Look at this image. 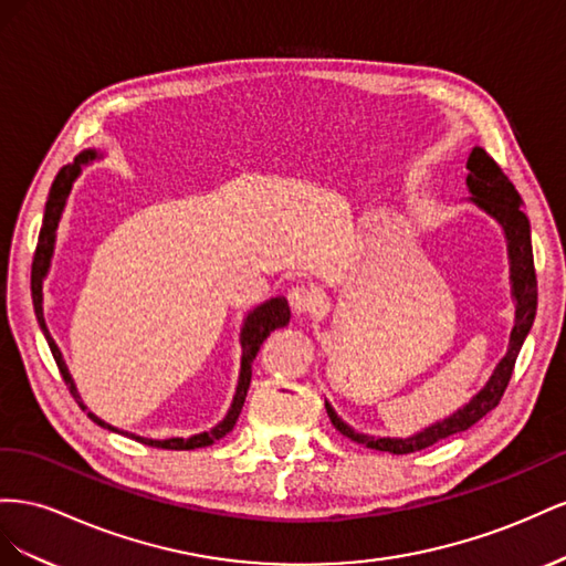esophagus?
I'll return each mask as SVG.
<instances>
[{
	"label": "esophagus",
	"mask_w": 566,
	"mask_h": 566,
	"mask_svg": "<svg viewBox=\"0 0 566 566\" xmlns=\"http://www.w3.org/2000/svg\"><path fill=\"white\" fill-rule=\"evenodd\" d=\"M315 294L311 292L308 286H294L292 292H289V305H292V311L296 315H305L315 308Z\"/></svg>",
	"instance_id": "1"
}]
</instances>
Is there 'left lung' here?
Returning a JSON list of instances; mask_svg holds the SVG:
<instances>
[{"label":"left lung","instance_id":"left-lung-1","mask_svg":"<svg viewBox=\"0 0 566 566\" xmlns=\"http://www.w3.org/2000/svg\"><path fill=\"white\" fill-rule=\"evenodd\" d=\"M467 170H470V175H467V189L472 193L467 201L476 206L479 211L486 213L491 220H495L507 241L510 286H512V301H514V327L510 332L507 353L500 358L489 381L483 384L481 391H476L470 398V402H464L462 408H458L446 419H439V422H433L422 431L408 436V439H398V436H369V433L355 431L336 415L332 402L325 400V408L334 429L348 436V439L355 443L384 450V453L406 455V453H415V450L439 443L441 439H448V436L467 431L472 424H476L481 417H486L497 406L500 398H503L507 381L512 377L516 355H520L524 338L528 336L531 327H534L538 289H536V270H534V249H531V224L522 208L524 201L520 197V191H516L514 185L507 180V175L497 168L495 160L483 149L479 147L472 149L470 160H467Z\"/></svg>","mask_w":566,"mask_h":566}]
</instances>
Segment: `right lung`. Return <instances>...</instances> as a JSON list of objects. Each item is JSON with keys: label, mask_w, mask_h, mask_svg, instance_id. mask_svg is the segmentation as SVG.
Here are the masks:
<instances>
[{"label": "right lung", "mask_w": 566, "mask_h": 566, "mask_svg": "<svg viewBox=\"0 0 566 566\" xmlns=\"http://www.w3.org/2000/svg\"><path fill=\"white\" fill-rule=\"evenodd\" d=\"M104 158L102 151L96 149H85L83 154H77L73 164L63 166L56 175V180L50 189V197H46V206H44V218H42V230H40V239H38V251H35V261H32V277H30V289H32V305H35V315H38V322H40V329L46 338V344H50L52 348V355L54 360L61 369L63 375V381L69 384L71 394L75 396V400L80 402V408L87 410V406L83 402V398H80L77 394V386L69 373V365L66 360H63V353L61 348L56 346L54 336L50 334V329H46V322H44V294H42V286H44V280L46 274H50V268H52V258H54V249H56V230H59V222H61V216H63V208H66L69 203V197H71V189L75 185V180L80 177V172H83V166H90L92 160H99ZM289 319H292V311H289V303L284 296H272L263 303H258L255 308H251L244 317V322H241V332H239V344H241V367H239V379H237V391H234V398L230 402V410L228 415H224L220 422L216 427H211L208 431H201V433H193L189 436V439H182V436H172V439H144V436H137V433H130V431H120L116 427H111L108 422H104L102 417H96L94 412H87L96 424L108 429V431H118V433H127L130 439L144 443V446H154V448H166V450H193V448H203V446H211L216 443L218 439H222L224 433H230L237 424L239 419V412L241 408H244V400H247V391H249V384H251V365H253V358L258 348H261V344L265 342V338L270 336V332L280 329V327H286Z\"/></svg>", "instance_id": "obj_1"}]
</instances>
